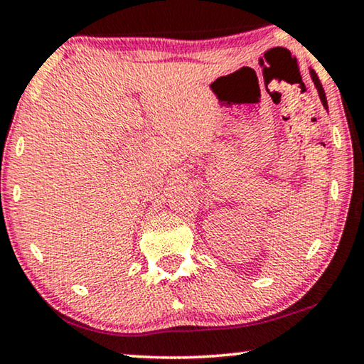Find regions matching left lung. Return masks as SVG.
<instances>
[{"label":"left lung","mask_w":364,"mask_h":364,"mask_svg":"<svg viewBox=\"0 0 364 364\" xmlns=\"http://www.w3.org/2000/svg\"><path fill=\"white\" fill-rule=\"evenodd\" d=\"M310 75H311V79H314V84H315V87H316V90H318V95H320L321 104H323L325 109H328V104H326V97H325V90H323V87H321V82H320V79H318V75H316L315 70H311V69H310Z\"/></svg>","instance_id":"1"}]
</instances>
